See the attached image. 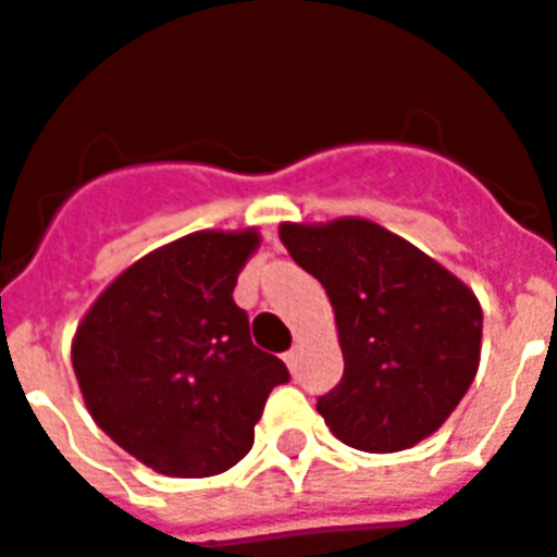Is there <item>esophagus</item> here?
Returning <instances> with one entry per match:
<instances>
[{"label": "esophagus", "instance_id": "esophagus-1", "mask_svg": "<svg viewBox=\"0 0 557 557\" xmlns=\"http://www.w3.org/2000/svg\"><path fill=\"white\" fill-rule=\"evenodd\" d=\"M283 360H286V366H289L292 372H295V366H298V345H295V348H289V351L283 354Z\"/></svg>", "mask_w": 557, "mask_h": 557}]
</instances>
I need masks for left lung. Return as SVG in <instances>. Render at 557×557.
I'll use <instances>...</instances> for the list:
<instances>
[{"label":"left lung","instance_id":"8db88e82","mask_svg":"<svg viewBox=\"0 0 557 557\" xmlns=\"http://www.w3.org/2000/svg\"><path fill=\"white\" fill-rule=\"evenodd\" d=\"M280 242L331 298L345 374L315 407L333 436L389 455L440 431L481 362L475 292L366 218L286 221Z\"/></svg>","mask_w":557,"mask_h":557}]
</instances>
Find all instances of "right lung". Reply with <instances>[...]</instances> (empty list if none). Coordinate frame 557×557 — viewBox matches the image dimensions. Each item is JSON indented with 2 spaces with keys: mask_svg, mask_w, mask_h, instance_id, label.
<instances>
[{
  "mask_svg": "<svg viewBox=\"0 0 557 557\" xmlns=\"http://www.w3.org/2000/svg\"><path fill=\"white\" fill-rule=\"evenodd\" d=\"M259 230H197L111 280L70 360L94 422L152 472L206 478L253 446L283 360L250 342L233 289Z\"/></svg>",
  "mask_w": 557,
  "mask_h": 557,
  "instance_id": "add662e5",
  "label": "right lung"
}]
</instances>
